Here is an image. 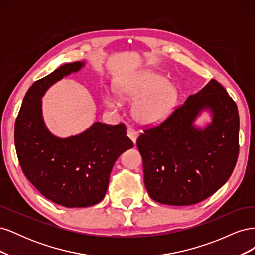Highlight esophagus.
Returning <instances> with one entry per match:
<instances>
[{
	"instance_id": "34e87169",
	"label": "esophagus",
	"mask_w": 255,
	"mask_h": 255,
	"mask_svg": "<svg viewBox=\"0 0 255 255\" xmlns=\"http://www.w3.org/2000/svg\"><path fill=\"white\" fill-rule=\"evenodd\" d=\"M128 136L130 140H132L134 143H136V139H137V136H138V133L137 130L134 129L133 128H128Z\"/></svg>"
}]
</instances>
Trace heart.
Here are the masks:
<instances>
[{"instance_id":"b5f03b06","label":"heart","mask_w":255,"mask_h":255,"mask_svg":"<svg viewBox=\"0 0 255 255\" xmlns=\"http://www.w3.org/2000/svg\"><path fill=\"white\" fill-rule=\"evenodd\" d=\"M115 92L121 101H135L134 118L145 126L165 121L179 101V92L174 85L152 70L136 72L117 82ZM104 100L110 107L118 104V100L113 96H106Z\"/></svg>"}]
</instances>
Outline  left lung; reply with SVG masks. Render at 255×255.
<instances>
[{
    "label": "left lung",
    "mask_w": 255,
    "mask_h": 255,
    "mask_svg": "<svg viewBox=\"0 0 255 255\" xmlns=\"http://www.w3.org/2000/svg\"><path fill=\"white\" fill-rule=\"evenodd\" d=\"M210 109L213 122L204 130L192 122ZM239 116L234 100L216 80L189 96L157 126L137 138L144 185L154 201L191 205L215 194L232 174L239 152Z\"/></svg>",
    "instance_id": "1"
}]
</instances>
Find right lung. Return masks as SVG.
<instances>
[{"instance_id":"obj_1","label":"right lung","mask_w":255,"mask_h":255,"mask_svg":"<svg viewBox=\"0 0 255 255\" xmlns=\"http://www.w3.org/2000/svg\"><path fill=\"white\" fill-rule=\"evenodd\" d=\"M82 66L81 61L69 63L36 81L14 123V145L23 173L42 196L66 207H87L101 201L116 159L134 145L125 123L95 122L84 133L65 139L45 128L41 115L44 91Z\"/></svg>"}]
</instances>
